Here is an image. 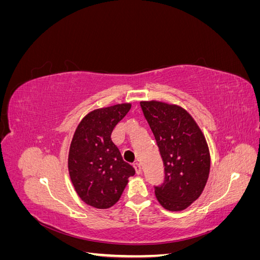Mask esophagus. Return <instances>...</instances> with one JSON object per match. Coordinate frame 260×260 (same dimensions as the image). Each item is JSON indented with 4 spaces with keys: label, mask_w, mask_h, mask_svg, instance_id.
<instances>
[{
    "label": "esophagus",
    "mask_w": 260,
    "mask_h": 260,
    "mask_svg": "<svg viewBox=\"0 0 260 260\" xmlns=\"http://www.w3.org/2000/svg\"><path fill=\"white\" fill-rule=\"evenodd\" d=\"M133 167H135L136 172H137L138 175H141V174H142V167H141V165H140L139 162L135 164V166H133Z\"/></svg>",
    "instance_id": "esophagus-1"
}]
</instances>
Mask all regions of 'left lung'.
I'll use <instances>...</instances> for the list:
<instances>
[{
    "instance_id": "left-lung-1",
    "label": "left lung",
    "mask_w": 260,
    "mask_h": 260,
    "mask_svg": "<svg viewBox=\"0 0 260 260\" xmlns=\"http://www.w3.org/2000/svg\"><path fill=\"white\" fill-rule=\"evenodd\" d=\"M140 104L165 166V182L155 187L156 199L165 209L184 210L200 198L209 177L206 138L183 107L154 100Z\"/></svg>"
}]
</instances>
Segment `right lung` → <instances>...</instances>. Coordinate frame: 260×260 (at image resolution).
<instances>
[{"label": "right lung", "instance_id": "add662e5", "mask_svg": "<svg viewBox=\"0 0 260 260\" xmlns=\"http://www.w3.org/2000/svg\"><path fill=\"white\" fill-rule=\"evenodd\" d=\"M131 103L96 108L78 124L70 143L68 171L79 198L92 207L107 209L119 201L136 170L122 159L111 135Z\"/></svg>", "mask_w": 260, "mask_h": 260}]
</instances>
